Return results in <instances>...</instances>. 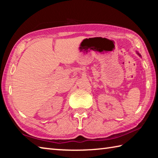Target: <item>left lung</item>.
<instances>
[{
	"instance_id": "8db88e82",
	"label": "left lung",
	"mask_w": 158,
	"mask_h": 158,
	"mask_svg": "<svg viewBox=\"0 0 158 158\" xmlns=\"http://www.w3.org/2000/svg\"><path fill=\"white\" fill-rule=\"evenodd\" d=\"M138 53V54H139V56H141V55L139 54V53Z\"/></svg>"
}]
</instances>
